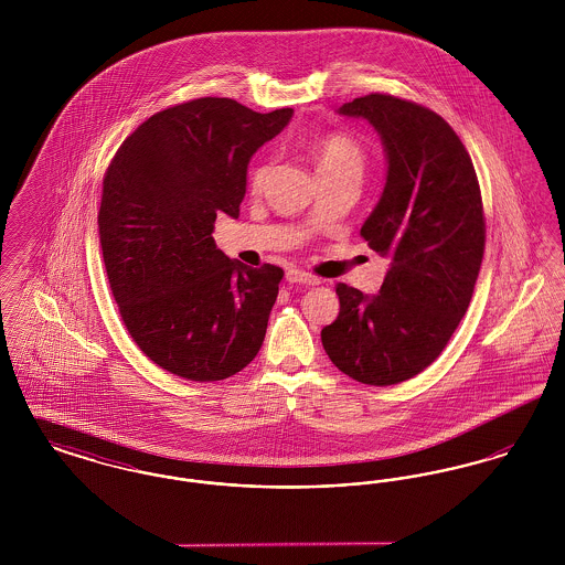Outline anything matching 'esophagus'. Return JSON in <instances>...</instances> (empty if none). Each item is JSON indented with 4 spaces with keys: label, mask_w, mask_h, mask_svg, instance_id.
Segmentation results:
<instances>
[{
    "label": "esophagus",
    "mask_w": 565,
    "mask_h": 565,
    "mask_svg": "<svg viewBox=\"0 0 565 565\" xmlns=\"http://www.w3.org/2000/svg\"><path fill=\"white\" fill-rule=\"evenodd\" d=\"M286 279H288L290 284H302V286H318V284H320V279H318L316 275L300 269L288 270V273H286Z\"/></svg>",
    "instance_id": "obj_1"
}]
</instances>
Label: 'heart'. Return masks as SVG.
I'll use <instances>...</instances> for the list:
<instances>
[{"label":"heart","instance_id":"1","mask_svg":"<svg viewBox=\"0 0 565 565\" xmlns=\"http://www.w3.org/2000/svg\"><path fill=\"white\" fill-rule=\"evenodd\" d=\"M311 157L318 167V173H343L353 171L362 175L366 154L364 148L350 135L330 134L318 137L311 143ZM269 178V162H256L249 171V189L260 190Z\"/></svg>","mask_w":565,"mask_h":565}]
</instances>
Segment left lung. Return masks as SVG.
I'll use <instances>...</instances> for the list:
<instances>
[{
	"mask_svg": "<svg viewBox=\"0 0 565 565\" xmlns=\"http://www.w3.org/2000/svg\"><path fill=\"white\" fill-rule=\"evenodd\" d=\"M339 114L373 125L387 171L360 228L390 258L379 295L337 284L341 311L322 330L332 364L366 385L419 375L445 350L481 270V189L456 131L428 108L373 93Z\"/></svg>",
	"mask_w": 565,
	"mask_h": 565,
	"instance_id": "left-lung-1",
	"label": "left lung"
}]
</instances>
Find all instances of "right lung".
<instances>
[{"mask_svg":"<svg viewBox=\"0 0 565 565\" xmlns=\"http://www.w3.org/2000/svg\"><path fill=\"white\" fill-rule=\"evenodd\" d=\"M292 114L201 97L150 116L109 162L97 220L109 288L137 348L173 375L222 381L263 348L284 270L245 267L212 233L239 215L249 159Z\"/></svg>","mask_w":565,"mask_h":565,"instance_id":"add662e5","label":"right lung"}]
</instances>
